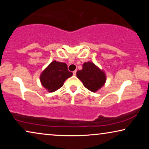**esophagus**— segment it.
<instances>
[{
  "instance_id": "34e87169",
  "label": "esophagus",
  "mask_w": 149,
  "mask_h": 149,
  "mask_svg": "<svg viewBox=\"0 0 149 149\" xmlns=\"http://www.w3.org/2000/svg\"><path fill=\"white\" fill-rule=\"evenodd\" d=\"M76 73H77V70H74V71H73V74H74V76H75V75H76Z\"/></svg>"
}]
</instances>
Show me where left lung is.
<instances>
[{"label":"left lung","mask_w":149,"mask_h":149,"mask_svg":"<svg viewBox=\"0 0 149 149\" xmlns=\"http://www.w3.org/2000/svg\"><path fill=\"white\" fill-rule=\"evenodd\" d=\"M77 76L82 81L83 85L92 92L100 89L106 82L104 72L90 62L83 64V69L77 71Z\"/></svg>","instance_id":"obj_1"}]
</instances>
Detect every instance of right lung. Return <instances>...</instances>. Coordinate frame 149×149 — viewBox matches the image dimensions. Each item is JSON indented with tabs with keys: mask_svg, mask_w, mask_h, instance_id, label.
I'll use <instances>...</instances> for the list:
<instances>
[{
	"mask_svg": "<svg viewBox=\"0 0 149 149\" xmlns=\"http://www.w3.org/2000/svg\"><path fill=\"white\" fill-rule=\"evenodd\" d=\"M72 75L68 70L67 64L53 61L40 76L41 84L49 92H54L62 87L64 81Z\"/></svg>",
	"mask_w": 149,
	"mask_h": 149,
	"instance_id": "1",
	"label": "right lung"
}]
</instances>
